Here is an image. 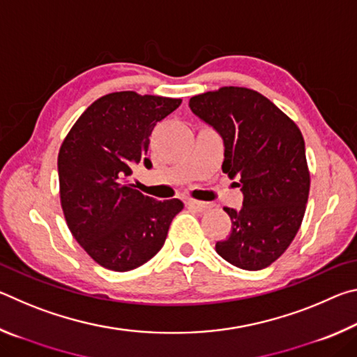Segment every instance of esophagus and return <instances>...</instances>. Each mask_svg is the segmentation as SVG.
<instances>
[{
    "label": "esophagus",
    "instance_id": "1",
    "mask_svg": "<svg viewBox=\"0 0 357 357\" xmlns=\"http://www.w3.org/2000/svg\"><path fill=\"white\" fill-rule=\"evenodd\" d=\"M185 204H187V206H189V208H193V209L200 211V213H202V211H206V209L211 206L209 203L198 202V200H187V202H185Z\"/></svg>",
    "mask_w": 357,
    "mask_h": 357
}]
</instances>
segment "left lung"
Masks as SVG:
<instances>
[{
    "label": "left lung",
    "instance_id": "1",
    "mask_svg": "<svg viewBox=\"0 0 357 357\" xmlns=\"http://www.w3.org/2000/svg\"><path fill=\"white\" fill-rule=\"evenodd\" d=\"M190 110L219 132L222 170L243 190L239 211L223 208L231 233L215 252L241 269L268 268L285 252L304 219L310 173L304 138L293 119L249 88L223 86L193 96Z\"/></svg>",
    "mask_w": 357,
    "mask_h": 357
}]
</instances>
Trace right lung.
<instances>
[{
	"mask_svg": "<svg viewBox=\"0 0 357 357\" xmlns=\"http://www.w3.org/2000/svg\"><path fill=\"white\" fill-rule=\"evenodd\" d=\"M181 99L119 91L93 102L59 148L61 208L72 236L96 263L116 273L135 269L162 249L178 198L157 202L128 178L148 159L155 124Z\"/></svg>",
	"mask_w": 357,
	"mask_h": 357,
	"instance_id": "obj_1",
	"label": "right lung"
}]
</instances>
